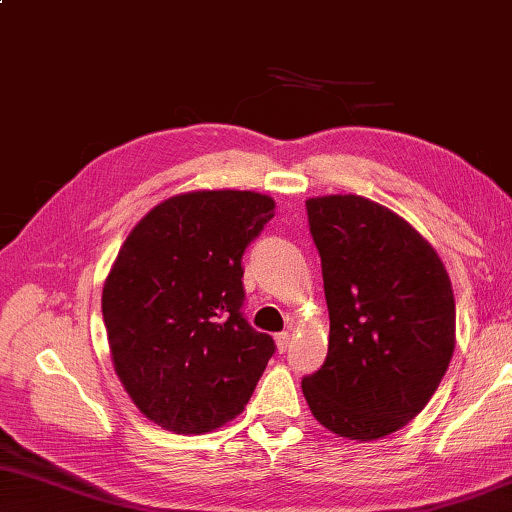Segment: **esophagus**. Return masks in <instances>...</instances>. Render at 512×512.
Here are the masks:
<instances>
[{
    "label": "esophagus",
    "instance_id": "1",
    "mask_svg": "<svg viewBox=\"0 0 512 512\" xmlns=\"http://www.w3.org/2000/svg\"><path fill=\"white\" fill-rule=\"evenodd\" d=\"M291 342H293V338H291V333L288 331H282V333H277L275 336V345H277V349H280L282 353L291 347Z\"/></svg>",
    "mask_w": 512,
    "mask_h": 512
}]
</instances>
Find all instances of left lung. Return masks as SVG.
I'll return each instance as SVG.
<instances>
[{"mask_svg": "<svg viewBox=\"0 0 512 512\" xmlns=\"http://www.w3.org/2000/svg\"><path fill=\"white\" fill-rule=\"evenodd\" d=\"M322 259L329 353L302 378L313 416L333 434L374 441L423 410L454 353L448 271L403 217L358 194L306 201Z\"/></svg>", "mask_w": 512, "mask_h": 512, "instance_id": "obj_1", "label": "left lung"}]
</instances>
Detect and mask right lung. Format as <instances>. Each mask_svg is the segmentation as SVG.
<instances>
[{
  "mask_svg": "<svg viewBox=\"0 0 512 512\" xmlns=\"http://www.w3.org/2000/svg\"><path fill=\"white\" fill-rule=\"evenodd\" d=\"M275 217L248 190H199L152 208L102 288L111 360L134 405L176 434L244 412L275 342L244 318L241 257Z\"/></svg>",
  "mask_w": 512,
  "mask_h": 512,
  "instance_id": "add662e5",
  "label": "right lung"
}]
</instances>
